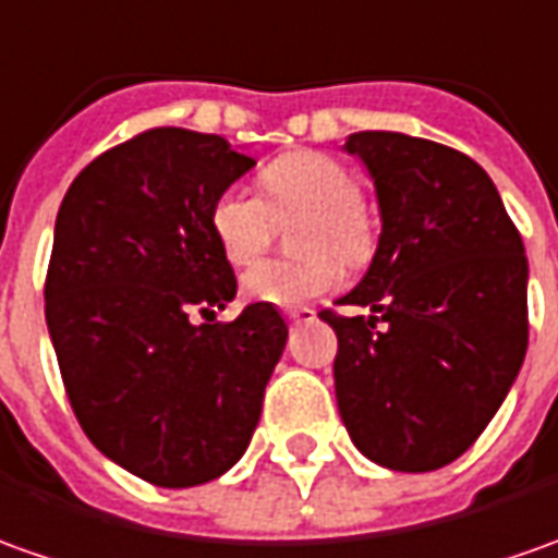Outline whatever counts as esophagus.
I'll list each match as a JSON object with an SVG mask.
<instances>
[{
  "label": "esophagus",
  "instance_id": "1",
  "mask_svg": "<svg viewBox=\"0 0 558 558\" xmlns=\"http://www.w3.org/2000/svg\"><path fill=\"white\" fill-rule=\"evenodd\" d=\"M287 320H290L293 327H302V324H314V320H317V311H314V308H293V311H287Z\"/></svg>",
  "mask_w": 558,
  "mask_h": 558
}]
</instances>
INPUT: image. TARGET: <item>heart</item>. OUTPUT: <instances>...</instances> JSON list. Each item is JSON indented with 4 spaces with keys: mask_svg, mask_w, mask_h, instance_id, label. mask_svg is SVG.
<instances>
[{
    "mask_svg": "<svg viewBox=\"0 0 558 558\" xmlns=\"http://www.w3.org/2000/svg\"><path fill=\"white\" fill-rule=\"evenodd\" d=\"M259 195L234 185L216 198L210 229L222 256L234 268L256 263L271 241L275 216H305L295 231V250L305 253L293 263H265L244 275V293L253 302L295 308L314 302L342 283V264L360 265L373 253V226L357 204L354 177L317 151H295L275 161L263 177Z\"/></svg>",
    "mask_w": 558,
    "mask_h": 558,
    "instance_id": "1",
    "label": "heart"
}]
</instances>
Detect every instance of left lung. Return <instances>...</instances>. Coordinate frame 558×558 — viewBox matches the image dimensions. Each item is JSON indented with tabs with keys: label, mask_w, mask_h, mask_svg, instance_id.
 I'll use <instances>...</instances> for the list:
<instances>
[{
	"label": "left lung",
	"mask_w": 558,
	"mask_h": 558,
	"mask_svg": "<svg viewBox=\"0 0 558 558\" xmlns=\"http://www.w3.org/2000/svg\"><path fill=\"white\" fill-rule=\"evenodd\" d=\"M375 189L366 275L320 311L339 336V415L369 461L452 464L513 388L529 348V259L488 173L464 151L393 131L344 140Z\"/></svg>",
	"instance_id": "1"
}]
</instances>
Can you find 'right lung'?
Segmentation results:
<instances>
[{"instance_id":"add662e5","label":"right lung","mask_w":558,"mask_h":558,"mask_svg":"<svg viewBox=\"0 0 558 558\" xmlns=\"http://www.w3.org/2000/svg\"><path fill=\"white\" fill-rule=\"evenodd\" d=\"M253 165L222 136L155 128L94 158L57 210L45 320L66 397L90 442L151 486L241 461L287 344L275 305L192 317L238 293L210 210Z\"/></svg>"}]
</instances>
